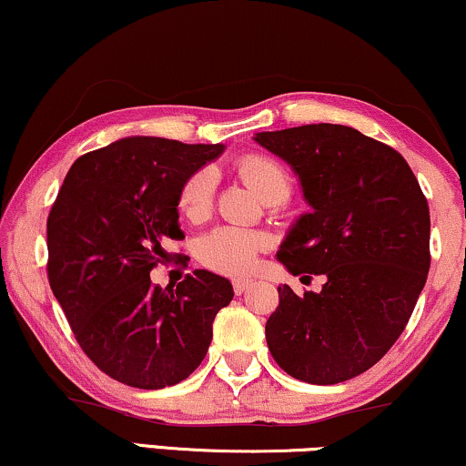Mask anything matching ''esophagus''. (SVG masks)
<instances>
[{"label":"esophagus","mask_w":466,"mask_h":466,"mask_svg":"<svg viewBox=\"0 0 466 466\" xmlns=\"http://www.w3.org/2000/svg\"><path fill=\"white\" fill-rule=\"evenodd\" d=\"M250 287H252L250 278H233V291L238 293V295L246 293Z\"/></svg>","instance_id":"esophagus-1"}]
</instances>
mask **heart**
<instances>
[{
	"label": "heart",
	"mask_w": 466,
	"mask_h": 466,
	"mask_svg": "<svg viewBox=\"0 0 466 466\" xmlns=\"http://www.w3.org/2000/svg\"><path fill=\"white\" fill-rule=\"evenodd\" d=\"M238 171L261 197L274 190H287L291 186L282 165L269 156L250 154L238 162ZM211 205V177L208 173H195L186 181L179 195V211L188 220H201ZM263 239L255 231L241 227H216L198 241V258L208 268L222 274H244L255 265Z\"/></svg>",
	"instance_id": "b5f03b06"
}]
</instances>
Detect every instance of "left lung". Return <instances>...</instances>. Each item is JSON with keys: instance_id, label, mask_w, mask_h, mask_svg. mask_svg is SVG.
<instances>
[{"instance_id": "1", "label": "left lung", "mask_w": 466, "mask_h": 466, "mask_svg": "<svg viewBox=\"0 0 466 466\" xmlns=\"http://www.w3.org/2000/svg\"><path fill=\"white\" fill-rule=\"evenodd\" d=\"M255 141L291 165L310 205L278 261L293 276L328 278L319 293L278 287L268 347L295 379L342 383L390 351L418 304L431 269L428 201L396 149L349 126L308 124Z\"/></svg>"}]
</instances>
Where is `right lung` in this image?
<instances>
[{
    "label": "right lung",
    "instance_id": "1",
    "mask_svg": "<svg viewBox=\"0 0 466 466\" xmlns=\"http://www.w3.org/2000/svg\"><path fill=\"white\" fill-rule=\"evenodd\" d=\"M225 145L126 137L81 156L46 220L48 285L87 358L119 383L162 390L190 377L211 323L233 299L227 278L195 269L154 287L167 238H184L179 195Z\"/></svg>",
    "mask_w": 466,
    "mask_h": 466
}]
</instances>
